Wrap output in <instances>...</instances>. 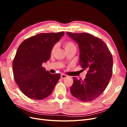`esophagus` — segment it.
<instances>
[{"mask_svg": "<svg viewBox=\"0 0 127 127\" xmlns=\"http://www.w3.org/2000/svg\"><path fill=\"white\" fill-rule=\"evenodd\" d=\"M67 77H68V76L67 75H65V74H64L61 75V78L64 79V78H66Z\"/></svg>", "mask_w": 127, "mask_h": 127, "instance_id": "1", "label": "esophagus"}]
</instances>
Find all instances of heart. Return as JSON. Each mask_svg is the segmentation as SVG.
<instances>
[{
	"mask_svg": "<svg viewBox=\"0 0 127 127\" xmlns=\"http://www.w3.org/2000/svg\"><path fill=\"white\" fill-rule=\"evenodd\" d=\"M64 49H66V51L70 50L71 49H76V46L74 42L70 40H68V41H65L64 43ZM56 48H57L56 45H54L52 47L51 49V51H50V53L51 55L53 54V53H55V52L56 50Z\"/></svg>",
	"mask_w": 127,
	"mask_h": 127,
	"instance_id": "obj_1",
	"label": "heart"
}]
</instances>
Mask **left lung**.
I'll list each match as a JSON object with an SVG mask.
<instances>
[{"label": "left lung", "instance_id": "1", "mask_svg": "<svg viewBox=\"0 0 127 127\" xmlns=\"http://www.w3.org/2000/svg\"><path fill=\"white\" fill-rule=\"evenodd\" d=\"M79 50V64L88 71L85 79L73 77L70 92L83 102L94 100L105 91L112 75L113 58L106 44L99 38L87 33L67 32Z\"/></svg>", "mask_w": 127, "mask_h": 127}]
</instances>
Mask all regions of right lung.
I'll return each instance as SVG.
<instances>
[{"label": "right lung", "instance_id": "add662e5", "mask_svg": "<svg viewBox=\"0 0 127 127\" xmlns=\"http://www.w3.org/2000/svg\"><path fill=\"white\" fill-rule=\"evenodd\" d=\"M64 32L40 33L28 38L19 46L13 62L15 82L27 97L41 100L49 96L60 78L42 67L50 58L52 47Z\"/></svg>", "mask_w": 127, "mask_h": 127}]
</instances>
